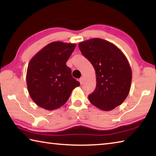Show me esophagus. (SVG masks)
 <instances>
[{
  "instance_id": "obj_1",
  "label": "esophagus",
  "mask_w": 156,
  "mask_h": 156,
  "mask_svg": "<svg viewBox=\"0 0 156 156\" xmlns=\"http://www.w3.org/2000/svg\"><path fill=\"white\" fill-rule=\"evenodd\" d=\"M79 81H80V83L81 84H83L84 83V78L83 77H82V78H80V80H79Z\"/></svg>"
}]
</instances>
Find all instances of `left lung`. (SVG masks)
<instances>
[{
  "label": "left lung",
  "mask_w": 156,
  "mask_h": 156,
  "mask_svg": "<svg viewBox=\"0 0 156 156\" xmlns=\"http://www.w3.org/2000/svg\"><path fill=\"white\" fill-rule=\"evenodd\" d=\"M78 47L96 71V87L89 95V102L102 111L115 109L131 89L132 72L127 58L117 46L101 38L80 42Z\"/></svg>",
  "instance_id": "obj_1"
}]
</instances>
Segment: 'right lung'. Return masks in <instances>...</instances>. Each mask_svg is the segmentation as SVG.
Returning <instances> with one entry per match:
<instances>
[{
	"label": "right lung",
	"instance_id": "1",
	"mask_svg": "<svg viewBox=\"0 0 156 156\" xmlns=\"http://www.w3.org/2000/svg\"><path fill=\"white\" fill-rule=\"evenodd\" d=\"M76 44L52 42L29 62L26 81L31 99L40 107L54 110L66 103L80 83L72 77L67 62Z\"/></svg>",
	"mask_w": 156,
	"mask_h": 156
}]
</instances>
